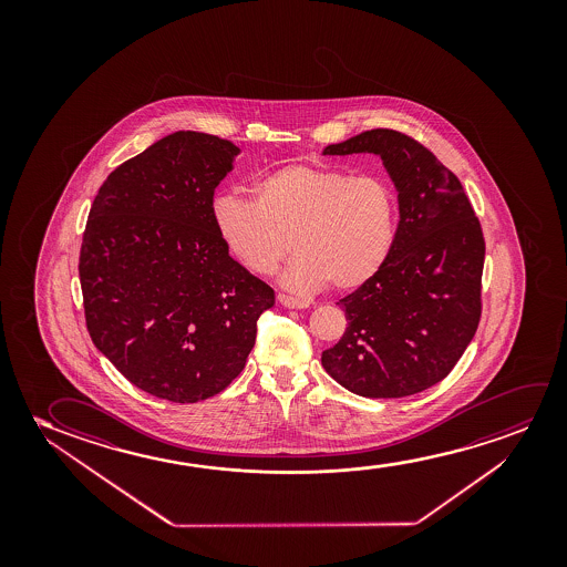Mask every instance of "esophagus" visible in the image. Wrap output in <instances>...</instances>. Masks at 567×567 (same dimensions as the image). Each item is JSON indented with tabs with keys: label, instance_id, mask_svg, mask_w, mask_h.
Returning a JSON list of instances; mask_svg holds the SVG:
<instances>
[{
	"label": "esophagus",
	"instance_id": "esophagus-1",
	"mask_svg": "<svg viewBox=\"0 0 567 567\" xmlns=\"http://www.w3.org/2000/svg\"><path fill=\"white\" fill-rule=\"evenodd\" d=\"M277 300H279L280 306L290 308V310H303V308L310 306L306 300H300V298H295V296L279 295L277 296Z\"/></svg>",
	"mask_w": 567,
	"mask_h": 567
}]
</instances>
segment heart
Returning <instances> with one entry per match:
<instances>
[{"instance_id": "1", "label": "heart", "mask_w": 567, "mask_h": 567, "mask_svg": "<svg viewBox=\"0 0 567 567\" xmlns=\"http://www.w3.org/2000/svg\"><path fill=\"white\" fill-rule=\"evenodd\" d=\"M254 199L218 194L210 218L226 249L248 271L269 275L290 249L282 285L313 292L354 290L395 248L399 199L388 179L327 164H288L257 179Z\"/></svg>"}]
</instances>
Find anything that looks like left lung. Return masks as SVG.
<instances>
[{"mask_svg": "<svg viewBox=\"0 0 567 567\" xmlns=\"http://www.w3.org/2000/svg\"><path fill=\"white\" fill-rule=\"evenodd\" d=\"M380 155L399 192L395 248L372 280L339 300L349 327L321 364L370 399L414 395L442 381L481 321L484 236L457 176L395 130H370L323 155Z\"/></svg>", "mask_w": 567, "mask_h": 567, "instance_id": "8db88e82", "label": "left lung"}]
</instances>
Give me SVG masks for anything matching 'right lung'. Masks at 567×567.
<instances>
[{
	"label": "right lung",
	"mask_w": 567,
	"mask_h": 567,
	"mask_svg": "<svg viewBox=\"0 0 567 567\" xmlns=\"http://www.w3.org/2000/svg\"><path fill=\"white\" fill-rule=\"evenodd\" d=\"M240 153L176 132L104 179L79 279L94 347L148 395L197 403L244 370L275 292L228 256L210 202Z\"/></svg>",
	"instance_id": "add662e5"
}]
</instances>
